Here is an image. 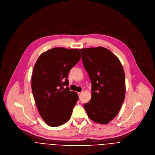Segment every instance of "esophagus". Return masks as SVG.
Listing matches in <instances>:
<instances>
[{"label":"esophagus","instance_id":"34e87169","mask_svg":"<svg viewBox=\"0 0 155 155\" xmlns=\"http://www.w3.org/2000/svg\"><path fill=\"white\" fill-rule=\"evenodd\" d=\"M81 94H82V92H78V97H80Z\"/></svg>","mask_w":155,"mask_h":155}]
</instances>
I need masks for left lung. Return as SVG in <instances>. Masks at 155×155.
Returning <instances> with one entry per match:
<instances>
[{
  "label": "left lung",
  "mask_w": 155,
  "mask_h": 155,
  "mask_svg": "<svg viewBox=\"0 0 155 155\" xmlns=\"http://www.w3.org/2000/svg\"><path fill=\"white\" fill-rule=\"evenodd\" d=\"M91 83V98L84 108L89 118L107 124L118 113L125 97V76L119 59L104 47L80 50Z\"/></svg>",
  "instance_id": "obj_1"
}]
</instances>
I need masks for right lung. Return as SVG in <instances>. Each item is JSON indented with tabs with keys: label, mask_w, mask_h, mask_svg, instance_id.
I'll return each instance as SVG.
<instances>
[{
	"label": "right lung",
	"mask_w": 155,
	"mask_h": 155,
	"mask_svg": "<svg viewBox=\"0 0 155 155\" xmlns=\"http://www.w3.org/2000/svg\"><path fill=\"white\" fill-rule=\"evenodd\" d=\"M78 49L62 47L41 54L34 67L32 90L40 116L50 127L64 124L71 115L78 100L70 90L68 74L80 60Z\"/></svg>",
	"instance_id": "obj_1"
}]
</instances>
